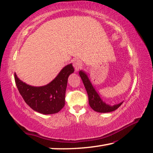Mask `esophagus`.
Returning a JSON list of instances; mask_svg holds the SVG:
<instances>
[{
  "label": "esophagus",
  "mask_w": 153,
  "mask_h": 153,
  "mask_svg": "<svg viewBox=\"0 0 153 153\" xmlns=\"http://www.w3.org/2000/svg\"><path fill=\"white\" fill-rule=\"evenodd\" d=\"M73 66L74 67L75 70L77 72L82 67V62L79 59H74L73 60Z\"/></svg>",
  "instance_id": "obj_1"
}]
</instances>
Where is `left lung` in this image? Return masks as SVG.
Here are the masks:
<instances>
[{"instance_id": "8db88e82", "label": "left lung", "mask_w": 153, "mask_h": 153, "mask_svg": "<svg viewBox=\"0 0 153 153\" xmlns=\"http://www.w3.org/2000/svg\"><path fill=\"white\" fill-rule=\"evenodd\" d=\"M79 75L82 79L83 85H84L85 90L87 91L88 96L89 105L94 111L99 113L111 112L116 110L123 104V102L118 104H115L114 106H111L109 104L105 103L101 99L99 93L96 91L86 73L84 71L80 70L79 71Z\"/></svg>"}]
</instances>
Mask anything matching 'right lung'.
I'll return each instance as SVG.
<instances>
[{
	"instance_id": "1",
	"label": "right lung",
	"mask_w": 153,
	"mask_h": 153,
	"mask_svg": "<svg viewBox=\"0 0 153 153\" xmlns=\"http://www.w3.org/2000/svg\"><path fill=\"white\" fill-rule=\"evenodd\" d=\"M74 72L72 64L65 66L56 78L43 86H33L20 80L14 73V79L23 99L35 111L48 115L59 112L65 106L69 76Z\"/></svg>"
}]
</instances>
